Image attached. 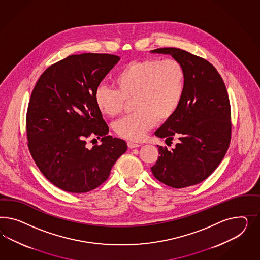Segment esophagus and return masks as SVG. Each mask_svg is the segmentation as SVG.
Here are the masks:
<instances>
[{"mask_svg": "<svg viewBox=\"0 0 260 260\" xmlns=\"http://www.w3.org/2000/svg\"><path fill=\"white\" fill-rule=\"evenodd\" d=\"M127 146L129 149H134V148H138L140 147L141 145L139 143H135V142L129 141L127 142Z\"/></svg>", "mask_w": 260, "mask_h": 260, "instance_id": "esophagus-1", "label": "esophagus"}]
</instances>
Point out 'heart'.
<instances>
[{
    "label": "heart",
    "instance_id": "1",
    "mask_svg": "<svg viewBox=\"0 0 260 260\" xmlns=\"http://www.w3.org/2000/svg\"><path fill=\"white\" fill-rule=\"evenodd\" d=\"M114 87L100 86L95 90L96 108L108 117L122 112L126 101L133 99L134 113L120 119L114 131L120 137L141 140L154 126L178 109L186 85L181 63L173 59H145L123 66L113 79Z\"/></svg>",
    "mask_w": 260,
    "mask_h": 260
}]
</instances>
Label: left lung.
Returning a JSON list of instances; mask_svg holds the SVG:
<instances>
[{
	"instance_id": "1",
	"label": "left lung",
	"mask_w": 260,
	"mask_h": 260,
	"mask_svg": "<svg viewBox=\"0 0 260 260\" xmlns=\"http://www.w3.org/2000/svg\"><path fill=\"white\" fill-rule=\"evenodd\" d=\"M151 53L173 56L184 68L186 85L175 113L154 134L167 141L177 137L172 150L157 146L159 156L151 172L167 186L182 189L204 181L228 150L232 123L228 92L213 64L175 47Z\"/></svg>"
}]
</instances>
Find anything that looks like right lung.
Here are the masks:
<instances>
[{
  "instance_id": "obj_1",
  "label": "right lung",
  "mask_w": 260,
  "mask_h": 260,
  "mask_svg": "<svg viewBox=\"0 0 260 260\" xmlns=\"http://www.w3.org/2000/svg\"><path fill=\"white\" fill-rule=\"evenodd\" d=\"M120 57L83 53L51 64L32 90L26 113L28 149L41 173L59 189L73 193L99 187L126 152V142L108 135L96 108V88ZM90 136L101 145L87 149Z\"/></svg>"
}]
</instances>
